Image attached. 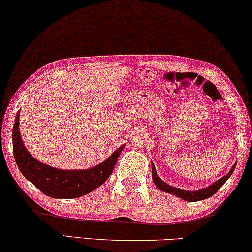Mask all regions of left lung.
Segmentation results:
<instances>
[{"mask_svg": "<svg viewBox=\"0 0 252 252\" xmlns=\"http://www.w3.org/2000/svg\"><path fill=\"white\" fill-rule=\"evenodd\" d=\"M153 179H154V183L155 185L158 187L159 189H161L163 191H166V193H169V194H173V195H176V196L181 197L183 199H185V201H189V202H197V201H202V199H205V198H209L214 195L217 191L219 190L220 187H221L223 184H224L227 178H229L231 175H232L233 170L235 168V165L232 167V169H231L229 173H227L225 176H223L222 178H220L219 181H217L215 183H213L212 185L206 187V189H203L201 190H196V191H189V190H183V189H176V187H173L168 185V184H166L163 181H161L159 176L157 175V171H156V168L153 163Z\"/></svg>", "mask_w": 252, "mask_h": 252, "instance_id": "obj_1", "label": "left lung"}]
</instances>
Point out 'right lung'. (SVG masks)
<instances>
[{
	"label": "right lung",
	"mask_w": 252,
	"mask_h": 252,
	"mask_svg": "<svg viewBox=\"0 0 252 252\" xmlns=\"http://www.w3.org/2000/svg\"><path fill=\"white\" fill-rule=\"evenodd\" d=\"M19 112L14 120L12 140L15 162L23 176L54 198H76L97 189L109 178L123 146L112 154L104 162L85 170H63L41 163L29 154L21 140L19 131Z\"/></svg>",
	"instance_id": "right-lung-1"
}]
</instances>
